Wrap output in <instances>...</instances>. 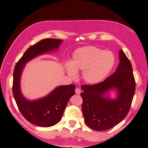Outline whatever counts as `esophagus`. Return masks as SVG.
Returning <instances> with one entry per match:
<instances>
[{
  "label": "esophagus",
  "mask_w": 148,
  "mask_h": 148,
  "mask_svg": "<svg viewBox=\"0 0 148 148\" xmlns=\"http://www.w3.org/2000/svg\"><path fill=\"white\" fill-rule=\"evenodd\" d=\"M75 93L76 94H80L81 89H79V88H75Z\"/></svg>",
  "instance_id": "esophagus-1"
}]
</instances>
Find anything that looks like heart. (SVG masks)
<instances>
[{
    "label": "heart",
    "instance_id": "heart-1",
    "mask_svg": "<svg viewBox=\"0 0 148 148\" xmlns=\"http://www.w3.org/2000/svg\"><path fill=\"white\" fill-rule=\"evenodd\" d=\"M115 61L112 52L88 45L76 49L72 56L71 62L67 63L66 67L72 78L76 77V72H82L83 81L88 84H95L111 73Z\"/></svg>",
    "mask_w": 148,
    "mask_h": 148
}]
</instances>
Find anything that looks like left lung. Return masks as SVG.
I'll return each instance as SVG.
<instances>
[{
	"mask_svg": "<svg viewBox=\"0 0 148 148\" xmlns=\"http://www.w3.org/2000/svg\"><path fill=\"white\" fill-rule=\"evenodd\" d=\"M119 59L115 73L105 81L81 86L84 121L94 130H109L121 122L130 111L136 89L135 79L131 61L123 50L119 51ZM112 88L119 91L116 100L103 97V94Z\"/></svg>",
	"mask_w": 148,
	"mask_h": 148,
	"instance_id": "8db88e82",
	"label": "left lung"
}]
</instances>
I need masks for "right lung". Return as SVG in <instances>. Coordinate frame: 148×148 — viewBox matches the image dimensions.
Listing matches in <instances>:
<instances>
[{
    "label": "right lung",
    "instance_id": "right-lung-1",
    "mask_svg": "<svg viewBox=\"0 0 148 148\" xmlns=\"http://www.w3.org/2000/svg\"><path fill=\"white\" fill-rule=\"evenodd\" d=\"M62 41L47 38L31 45L16 63L14 70L12 92L18 110L26 120L38 126L51 127L59 122L68 101L75 93V85L59 86L42 99L29 101L21 92V73L29 60L45 52L58 49Z\"/></svg>",
    "mask_w": 148,
    "mask_h": 148
}]
</instances>
